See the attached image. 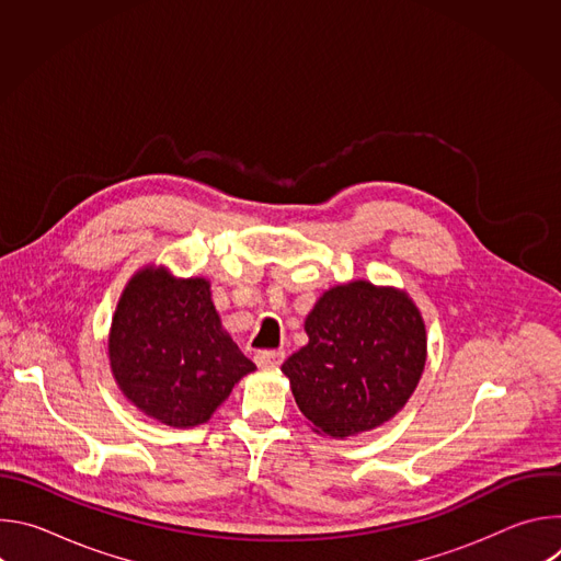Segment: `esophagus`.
<instances>
[{
	"label": "esophagus",
	"mask_w": 561,
	"mask_h": 561,
	"mask_svg": "<svg viewBox=\"0 0 561 561\" xmlns=\"http://www.w3.org/2000/svg\"><path fill=\"white\" fill-rule=\"evenodd\" d=\"M284 362V351H260L255 353V364L260 368H277Z\"/></svg>",
	"instance_id": "obj_1"
}]
</instances>
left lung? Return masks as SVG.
Returning <instances> with one entry per match:
<instances>
[{
    "label": "left lung",
    "instance_id": "left-lung-1",
    "mask_svg": "<svg viewBox=\"0 0 561 561\" xmlns=\"http://www.w3.org/2000/svg\"><path fill=\"white\" fill-rule=\"evenodd\" d=\"M308 344L282 370L317 433L344 439L392 420L426 364V329L413 299L390 286L351 282L317 299Z\"/></svg>",
    "mask_w": 561,
    "mask_h": 561
}]
</instances>
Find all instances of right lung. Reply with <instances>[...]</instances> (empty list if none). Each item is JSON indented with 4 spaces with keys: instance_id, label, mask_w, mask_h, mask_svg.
<instances>
[{
    "instance_id": "obj_1",
    "label": "right lung",
    "mask_w": 561,
    "mask_h": 561,
    "mask_svg": "<svg viewBox=\"0 0 561 561\" xmlns=\"http://www.w3.org/2000/svg\"><path fill=\"white\" fill-rule=\"evenodd\" d=\"M111 370L130 402L175 428L199 426L255 370L221 329L204 277L175 279L164 266L126 284L108 335Z\"/></svg>"
}]
</instances>
